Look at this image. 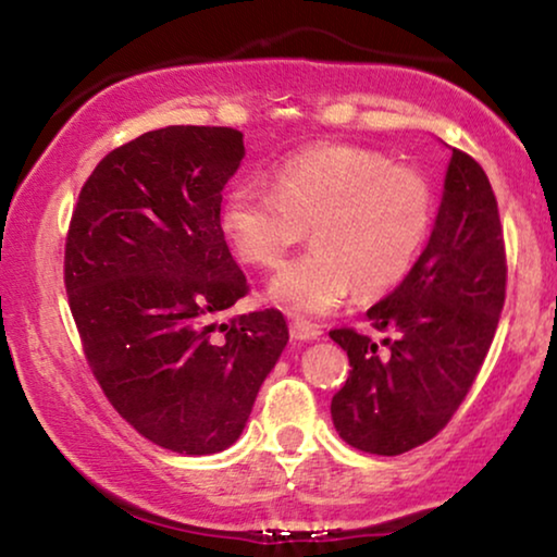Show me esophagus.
I'll list each match as a JSON object with an SVG mask.
<instances>
[{"label": "esophagus", "instance_id": "34e87169", "mask_svg": "<svg viewBox=\"0 0 557 557\" xmlns=\"http://www.w3.org/2000/svg\"><path fill=\"white\" fill-rule=\"evenodd\" d=\"M288 332H292L294 339H317L322 330H319L317 324H309L304 322V319H292V324H288Z\"/></svg>", "mask_w": 557, "mask_h": 557}]
</instances>
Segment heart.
I'll use <instances>...</instances> for the list:
<instances>
[{
  "mask_svg": "<svg viewBox=\"0 0 557 557\" xmlns=\"http://www.w3.org/2000/svg\"><path fill=\"white\" fill-rule=\"evenodd\" d=\"M276 189L240 182L220 225L235 253L278 269L307 238L317 246L271 281V299L294 314H326L352 292H391L413 271L433 223V189L421 170L383 151L324 144L288 157Z\"/></svg>",
  "mask_w": 557,
  "mask_h": 557,
  "instance_id": "b5f03b06",
  "label": "heart"
}]
</instances>
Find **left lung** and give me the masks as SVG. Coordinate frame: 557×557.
I'll use <instances>...</instances> for the list:
<instances>
[{
    "instance_id": "obj_1",
    "label": "left lung",
    "mask_w": 557,
    "mask_h": 557,
    "mask_svg": "<svg viewBox=\"0 0 557 557\" xmlns=\"http://www.w3.org/2000/svg\"><path fill=\"white\" fill-rule=\"evenodd\" d=\"M507 294L497 197L476 159L454 149L431 240L403 284L370 307L383 347L352 326L330 337L349 357L332 398L349 446L398 456L446 429L490 352Z\"/></svg>"
}]
</instances>
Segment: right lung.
Listing matches in <instances>:
<instances>
[{"label":"right lung","mask_w":557,"mask_h":557,"mask_svg":"<svg viewBox=\"0 0 557 557\" xmlns=\"http://www.w3.org/2000/svg\"><path fill=\"white\" fill-rule=\"evenodd\" d=\"M246 154L231 126H166L109 151L81 187L65 292L83 355L119 416L177 454L246 429L288 342L278 309L225 317L248 294L220 227Z\"/></svg>","instance_id":"right-lung-1"}]
</instances>
